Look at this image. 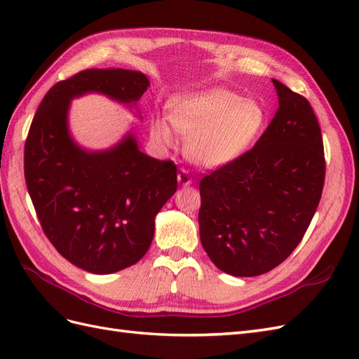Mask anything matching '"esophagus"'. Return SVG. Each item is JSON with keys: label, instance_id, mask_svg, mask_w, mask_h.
<instances>
[{"label": "esophagus", "instance_id": "obj_1", "mask_svg": "<svg viewBox=\"0 0 359 359\" xmlns=\"http://www.w3.org/2000/svg\"><path fill=\"white\" fill-rule=\"evenodd\" d=\"M178 184H180V186H182V187L190 186V184H191V177H190L189 170L181 169V170L178 172Z\"/></svg>", "mask_w": 359, "mask_h": 359}]
</instances>
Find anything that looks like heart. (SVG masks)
I'll return each mask as SVG.
<instances>
[{"label":"heart","instance_id":"heart-1","mask_svg":"<svg viewBox=\"0 0 359 359\" xmlns=\"http://www.w3.org/2000/svg\"><path fill=\"white\" fill-rule=\"evenodd\" d=\"M265 107L241 99L222 86L175 97L170 118L151 123V136L160 145L173 147L178 133L189 136L187 156L203 169H219L241 158L262 135Z\"/></svg>","mask_w":359,"mask_h":359}]
</instances>
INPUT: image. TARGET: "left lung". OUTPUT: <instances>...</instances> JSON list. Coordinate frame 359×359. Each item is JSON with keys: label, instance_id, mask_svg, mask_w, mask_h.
<instances>
[{"label": "left lung", "instance_id": "obj_1", "mask_svg": "<svg viewBox=\"0 0 359 359\" xmlns=\"http://www.w3.org/2000/svg\"><path fill=\"white\" fill-rule=\"evenodd\" d=\"M278 109L241 158L202 178L199 233L212 264L255 277L297 248L319 205L323 142L307 99L273 79Z\"/></svg>", "mask_w": 359, "mask_h": 359}]
</instances>
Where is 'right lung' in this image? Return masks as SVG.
I'll use <instances>...</instances> for the list:
<instances>
[{
  "instance_id": "right-lung-1",
  "label": "right lung",
  "mask_w": 359,
  "mask_h": 359,
  "mask_svg": "<svg viewBox=\"0 0 359 359\" xmlns=\"http://www.w3.org/2000/svg\"><path fill=\"white\" fill-rule=\"evenodd\" d=\"M148 86L140 72L83 70L52 86L29 127L24 170L43 232L62 257L93 274L144 257L156 215L177 191V166L144 154L133 130L107 149L81 147L70 133V103L97 93L136 109Z\"/></svg>"
}]
</instances>
